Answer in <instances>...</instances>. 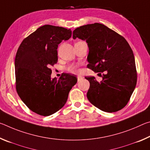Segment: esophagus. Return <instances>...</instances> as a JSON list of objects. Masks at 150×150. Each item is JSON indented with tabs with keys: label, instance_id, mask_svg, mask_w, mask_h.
I'll use <instances>...</instances> for the list:
<instances>
[{
	"label": "esophagus",
	"instance_id": "1",
	"mask_svg": "<svg viewBox=\"0 0 150 150\" xmlns=\"http://www.w3.org/2000/svg\"><path fill=\"white\" fill-rule=\"evenodd\" d=\"M82 79H83V77H82V76H80V75L77 76V81H81Z\"/></svg>",
	"mask_w": 150,
	"mask_h": 150
}]
</instances>
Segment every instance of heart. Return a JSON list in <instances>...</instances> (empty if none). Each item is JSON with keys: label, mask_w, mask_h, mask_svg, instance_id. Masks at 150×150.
Segmentation results:
<instances>
[{"label": "heart", "mask_w": 150, "mask_h": 150, "mask_svg": "<svg viewBox=\"0 0 150 150\" xmlns=\"http://www.w3.org/2000/svg\"><path fill=\"white\" fill-rule=\"evenodd\" d=\"M79 64H71L68 66L67 70L71 73H77L79 72Z\"/></svg>", "instance_id": "b5f03b06"}]
</instances>
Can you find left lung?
<instances>
[{
  "label": "left lung",
  "mask_w": 150,
  "mask_h": 150,
  "mask_svg": "<svg viewBox=\"0 0 150 150\" xmlns=\"http://www.w3.org/2000/svg\"><path fill=\"white\" fill-rule=\"evenodd\" d=\"M87 43V67L103 74V81L86 77L90 83L87 96L90 103L106 112H115L125 106L137 83V71L132 50L121 35L99 23L76 28L73 38Z\"/></svg>",
  "instance_id": "obj_1"
}]
</instances>
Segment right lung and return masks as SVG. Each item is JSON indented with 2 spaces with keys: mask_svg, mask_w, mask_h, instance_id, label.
<instances>
[{
  "mask_svg": "<svg viewBox=\"0 0 150 150\" xmlns=\"http://www.w3.org/2000/svg\"><path fill=\"white\" fill-rule=\"evenodd\" d=\"M71 30L44 25L24 38L15 57L16 88L29 109L47 116L62 108L77 79L69 73L51 79L53 66L57 62V47L69 40Z\"/></svg>",
  "mask_w": 150,
  "mask_h": 150,
  "instance_id": "add662e5",
  "label": "right lung"
}]
</instances>
